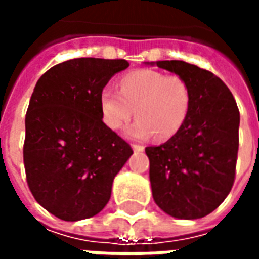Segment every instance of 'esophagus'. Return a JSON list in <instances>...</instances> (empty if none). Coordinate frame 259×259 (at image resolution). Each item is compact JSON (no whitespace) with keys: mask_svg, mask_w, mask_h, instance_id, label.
<instances>
[{"mask_svg":"<svg viewBox=\"0 0 259 259\" xmlns=\"http://www.w3.org/2000/svg\"><path fill=\"white\" fill-rule=\"evenodd\" d=\"M132 148H133V151H136V152H140L144 150V147L139 146V144H133V146H132Z\"/></svg>","mask_w":259,"mask_h":259,"instance_id":"obj_1","label":"esophagus"}]
</instances>
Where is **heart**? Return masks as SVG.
<instances>
[{
	"label": "heart",
	"instance_id": "b5f03b06",
	"mask_svg": "<svg viewBox=\"0 0 259 259\" xmlns=\"http://www.w3.org/2000/svg\"><path fill=\"white\" fill-rule=\"evenodd\" d=\"M190 101V87L182 76L137 69L120 77L119 91H101L100 109L111 130L122 129L136 113L139 119L127 129L129 137L143 140L155 133L166 140L183 126Z\"/></svg>",
	"mask_w": 259,
	"mask_h": 259
}]
</instances>
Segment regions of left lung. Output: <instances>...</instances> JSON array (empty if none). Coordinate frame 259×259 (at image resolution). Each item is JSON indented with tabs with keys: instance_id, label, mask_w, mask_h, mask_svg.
<instances>
[{
	"instance_id": "1",
	"label": "left lung",
	"mask_w": 259,
	"mask_h": 259,
	"mask_svg": "<svg viewBox=\"0 0 259 259\" xmlns=\"http://www.w3.org/2000/svg\"><path fill=\"white\" fill-rule=\"evenodd\" d=\"M157 66L189 83L191 101L179 132L161 146L146 148L152 197L170 217L204 218L233 187L239 108L228 85L209 70L185 61H158Z\"/></svg>"
}]
</instances>
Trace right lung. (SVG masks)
Listing matches in <instances>:
<instances>
[{"label":"right lung","mask_w":259,"mask_h":259,"mask_svg":"<svg viewBox=\"0 0 259 259\" xmlns=\"http://www.w3.org/2000/svg\"><path fill=\"white\" fill-rule=\"evenodd\" d=\"M124 59L76 58L48 69L26 112L23 162L36 201L62 221L97 215L133 154L102 122L100 96Z\"/></svg>","instance_id":"add662e5"}]
</instances>
